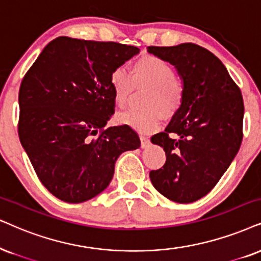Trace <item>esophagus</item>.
Masks as SVG:
<instances>
[{"label":"esophagus","mask_w":261,"mask_h":261,"mask_svg":"<svg viewBox=\"0 0 261 261\" xmlns=\"http://www.w3.org/2000/svg\"><path fill=\"white\" fill-rule=\"evenodd\" d=\"M140 138H141V147L142 148H147L148 146H149V143H150L149 138L146 136H141Z\"/></svg>","instance_id":"obj_1"}]
</instances>
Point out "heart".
<instances>
[{"instance_id":"b5f03b06","label":"heart","mask_w":261,"mask_h":261,"mask_svg":"<svg viewBox=\"0 0 261 261\" xmlns=\"http://www.w3.org/2000/svg\"><path fill=\"white\" fill-rule=\"evenodd\" d=\"M110 85L115 103L124 107L135 85L149 87L144 111H126L117 114L115 120L142 134L156 131L163 123V114L170 118L177 113L183 102L184 89L170 64L154 55H143L134 62L131 73L117 67L110 75Z\"/></svg>"}]
</instances>
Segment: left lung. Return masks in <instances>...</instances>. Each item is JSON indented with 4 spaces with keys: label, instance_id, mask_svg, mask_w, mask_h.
Listing matches in <instances>:
<instances>
[{
    "label": "left lung",
    "instance_id": "obj_1",
    "mask_svg": "<svg viewBox=\"0 0 261 261\" xmlns=\"http://www.w3.org/2000/svg\"><path fill=\"white\" fill-rule=\"evenodd\" d=\"M148 53L173 65L184 89L170 124L150 138L166 154L164 166L150 171V180L167 199L194 202L213 189L240 149L242 95L223 62L200 45L148 47Z\"/></svg>",
    "mask_w": 261,
    "mask_h": 261
}]
</instances>
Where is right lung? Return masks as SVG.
I'll list each match as a JSON object with an SVG mask.
<instances>
[{"label":"right lung","mask_w":261,"mask_h":261,"mask_svg":"<svg viewBox=\"0 0 261 261\" xmlns=\"http://www.w3.org/2000/svg\"><path fill=\"white\" fill-rule=\"evenodd\" d=\"M140 49L62 36L45 45L19 90V138L43 186L81 203L110 186L121 153L140 148L127 125L106 127L114 112L110 75Z\"/></svg>","instance_id":"add662e5"}]
</instances>
